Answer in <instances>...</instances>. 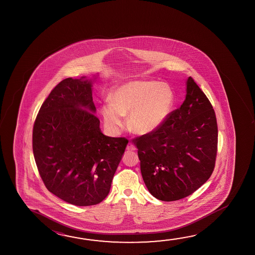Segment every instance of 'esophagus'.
<instances>
[{"instance_id": "1", "label": "esophagus", "mask_w": 255, "mask_h": 255, "mask_svg": "<svg viewBox=\"0 0 255 255\" xmlns=\"http://www.w3.org/2000/svg\"><path fill=\"white\" fill-rule=\"evenodd\" d=\"M126 149L129 151H134L136 150V147H135V146H134L132 143H130V142H129V144L127 145V147H126Z\"/></svg>"}]
</instances>
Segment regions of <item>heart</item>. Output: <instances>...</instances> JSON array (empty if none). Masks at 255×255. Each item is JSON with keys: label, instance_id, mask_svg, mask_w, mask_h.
Wrapping results in <instances>:
<instances>
[{"label": "heart", "instance_id": "obj_1", "mask_svg": "<svg viewBox=\"0 0 255 255\" xmlns=\"http://www.w3.org/2000/svg\"><path fill=\"white\" fill-rule=\"evenodd\" d=\"M112 102L102 106L105 126L117 132L129 115L130 129L138 134L150 133L167 118L174 102L171 87L154 81H131L113 92Z\"/></svg>", "mask_w": 255, "mask_h": 255}]
</instances>
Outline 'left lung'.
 <instances>
[{
	"label": "left lung",
	"instance_id": "1",
	"mask_svg": "<svg viewBox=\"0 0 255 255\" xmlns=\"http://www.w3.org/2000/svg\"><path fill=\"white\" fill-rule=\"evenodd\" d=\"M132 142L143 180L159 200L182 199L208 180L217 156V120L208 98L191 76L180 108L155 130Z\"/></svg>",
	"mask_w": 255,
	"mask_h": 255
}]
</instances>
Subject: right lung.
Wrapping results in <instances>:
<instances>
[{"mask_svg": "<svg viewBox=\"0 0 255 255\" xmlns=\"http://www.w3.org/2000/svg\"><path fill=\"white\" fill-rule=\"evenodd\" d=\"M83 78L63 80L42 103L33 152L50 192L68 204L90 206L109 195L128 139L101 132L92 82Z\"/></svg>", "mask_w": 255, "mask_h": 255, "instance_id": "add662e5", "label": "right lung"}]
</instances>
